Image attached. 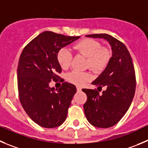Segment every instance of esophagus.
Returning <instances> with one entry per match:
<instances>
[{"label":"esophagus","mask_w":148,"mask_h":148,"mask_svg":"<svg viewBox=\"0 0 148 148\" xmlns=\"http://www.w3.org/2000/svg\"><path fill=\"white\" fill-rule=\"evenodd\" d=\"M77 91H81L82 90V88H80V87H77Z\"/></svg>","instance_id":"1"}]
</instances>
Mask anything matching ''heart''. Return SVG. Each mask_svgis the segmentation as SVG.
Segmentation results:
<instances>
[{"mask_svg":"<svg viewBox=\"0 0 148 148\" xmlns=\"http://www.w3.org/2000/svg\"><path fill=\"white\" fill-rule=\"evenodd\" d=\"M99 41L91 38H85L77 42L74 49L78 54L88 58V66L94 71L103 70L108 64L111 58V52L107 48H101ZM58 61L63 69L69 67L72 60V55L67 48H62L58 52ZM68 81L77 85H82L90 79V75L87 72L73 71L68 74Z\"/></svg>","mask_w":148,"mask_h":148,"instance_id":"1","label":"heart"}]
</instances>
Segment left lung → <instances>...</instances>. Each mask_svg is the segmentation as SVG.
<instances>
[{
  "mask_svg": "<svg viewBox=\"0 0 148 148\" xmlns=\"http://www.w3.org/2000/svg\"><path fill=\"white\" fill-rule=\"evenodd\" d=\"M103 38L111 47L112 57L105 69L92 82L97 89L104 87L100 95L97 90L82 89L87 95L84 112L91 125L110 128L118 123L128 111L136 89L134 67L130 53L121 41L106 34L85 36Z\"/></svg>",
  "mask_w": 148,
  "mask_h": 148,
  "instance_id": "left-lung-1",
  "label": "left lung"
}]
</instances>
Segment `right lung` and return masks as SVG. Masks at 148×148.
<instances>
[{
  "label": "right lung",
  "mask_w": 148,
  "mask_h": 148,
  "mask_svg": "<svg viewBox=\"0 0 148 148\" xmlns=\"http://www.w3.org/2000/svg\"><path fill=\"white\" fill-rule=\"evenodd\" d=\"M79 38L45 31L22 52L17 69L20 100L27 115L40 126L55 128L66 121L77 88L66 82L55 89L49 87V82L61 72L58 51Z\"/></svg>",
  "instance_id": "add662e5"
}]
</instances>
